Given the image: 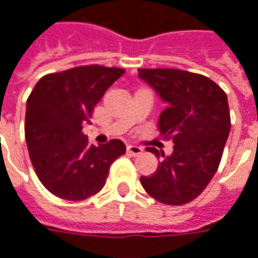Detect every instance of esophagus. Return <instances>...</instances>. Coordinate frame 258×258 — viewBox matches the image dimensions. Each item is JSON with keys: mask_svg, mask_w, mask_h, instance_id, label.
<instances>
[{"mask_svg": "<svg viewBox=\"0 0 258 258\" xmlns=\"http://www.w3.org/2000/svg\"><path fill=\"white\" fill-rule=\"evenodd\" d=\"M142 148L141 146H137V145H128L127 146V152H128L130 155H133V156H138L142 153Z\"/></svg>", "mask_w": 258, "mask_h": 258, "instance_id": "34e87169", "label": "esophagus"}]
</instances>
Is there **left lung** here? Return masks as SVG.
I'll return each instance as SVG.
<instances>
[{
  "label": "left lung",
  "mask_w": 258,
  "mask_h": 258,
  "mask_svg": "<svg viewBox=\"0 0 258 258\" xmlns=\"http://www.w3.org/2000/svg\"><path fill=\"white\" fill-rule=\"evenodd\" d=\"M140 77L168 103L159 118L164 140H173L174 152L146 151L163 156L153 174L141 177L146 194L160 203L181 206L196 199L221 162L231 130L227 94L213 80L178 69H138Z\"/></svg>",
  "instance_id": "1"
}]
</instances>
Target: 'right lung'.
Here are the masks:
<instances>
[{"label":"right lung","mask_w":258,"mask_h":258,"mask_svg":"<svg viewBox=\"0 0 258 258\" xmlns=\"http://www.w3.org/2000/svg\"><path fill=\"white\" fill-rule=\"evenodd\" d=\"M124 69L87 64L45 74L27 98L25 135L37 177L60 199H88L106 182L109 168L125 153L123 141L90 145L81 131L94 107Z\"/></svg>","instance_id":"1"}]
</instances>
